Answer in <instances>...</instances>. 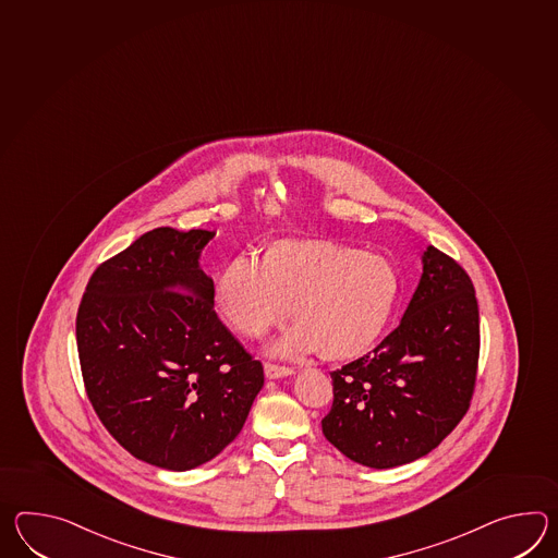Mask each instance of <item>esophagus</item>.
<instances>
[{
    "mask_svg": "<svg viewBox=\"0 0 558 558\" xmlns=\"http://www.w3.org/2000/svg\"><path fill=\"white\" fill-rule=\"evenodd\" d=\"M264 372H266L268 378H282V376L294 374V368L280 366V364H274V362H266V364H264Z\"/></svg>",
    "mask_w": 558,
    "mask_h": 558,
    "instance_id": "1",
    "label": "esophagus"
}]
</instances>
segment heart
<instances>
[{"label": "heart", "instance_id": "b5f03b06", "mask_svg": "<svg viewBox=\"0 0 558 558\" xmlns=\"http://www.w3.org/2000/svg\"><path fill=\"white\" fill-rule=\"evenodd\" d=\"M400 298L397 266L378 252L330 240H280L260 262L238 256L223 268L214 302L246 338L288 320L296 326L274 347L296 356L359 359L385 335Z\"/></svg>", "mask_w": 558, "mask_h": 558}]
</instances>
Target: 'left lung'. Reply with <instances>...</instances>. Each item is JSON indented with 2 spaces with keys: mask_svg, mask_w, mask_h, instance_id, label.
<instances>
[{
  "mask_svg": "<svg viewBox=\"0 0 558 558\" xmlns=\"http://www.w3.org/2000/svg\"><path fill=\"white\" fill-rule=\"evenodd\" d=\"M404 318L362 359L330 372L323 433L344 457L392 469L428 454L471 407L481 323L471 276L434 246Z\"/></svg>",
  "mask_w": 558,
  "mask_h": 558,
  "instance_id": "8db88e82",
  "label": "left lung"
}]
</instances>
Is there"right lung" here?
Wrapping results in <instances>:
<instances>
[{
    "label": "right lung",
    "mask_w": 558,
    "mask_h": 558,
    "mask_svg": "<svg viewBox=\"0 0 558 558\" xmlns=\"http://www.w3.org/2000/svg\"><path fill=\"white\" fill-rule=\"evenodd\" d=\"M208 230L156 228L101 262L77 308L86 395L106 430L154 466L190 471L220 454L264 386L214 310L199 270Z\"/></svg>",
    "instance_id": "obj_1"
}]
</instances>
